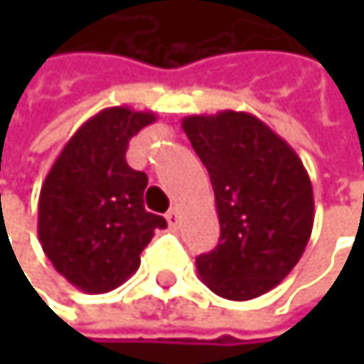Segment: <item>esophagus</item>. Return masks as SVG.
I'll list each match as a JSON object with an SVG mask.
<instances>
[{"mask_svg": "<svg viewBox=\"0 0 364 364\" xmlns=\"http://www.w3.org/2000/svg\"><path fill=\"white\" fill-rule=\"evenodd\" d=\"M179 219H181V217H179V210H177V208H171V210L166 213V221H168L171 228H177V225H179Z\"/></svg>", "mask_w": 364, "mask_h": 364, "instance_id": "obj_1", "label": "esophagus"}]
</instances>
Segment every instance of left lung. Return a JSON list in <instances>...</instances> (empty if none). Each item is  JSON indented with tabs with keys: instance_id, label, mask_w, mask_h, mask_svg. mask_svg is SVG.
Listing matches in <instances>:
<instances>
[{
	"instance_id": "1",
	"label": "left lung",
	"mask_w": 364,
	"mask_h": 364,
	"mask_svg": "<svg viewBox=\"0 0 364 364\" xmlns=\"http://www.w3.org/2000/svg\"><path fill=\"white\" fill-rule=\"evenodd\" d=\"M208 171L221 238L196 259L219 297L249 301L289 276L314 225L312 181L295 149L253 113L219 111L181 122Z\"/></svg>"
}]
</instances>
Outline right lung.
<instances>
[{
    "mask_svg": "<svg viewBox=\"0 0 364 364\" xmlns=\"http://www.w3.org/2000/svg\"><path fill=\"white\" fill-rule=\"evenodd\" d=\"M154 111L107 107L67 141L41 183L37 236L54 269L84 293H109L141 263L164 217L147 213V175L126 162L128 141Z\"/></svg>",
    "mask_w": 364,
    "mask_h": 364,
    "instance_id": "obj_1",
    "label": "right lung"
}]
</instances>
